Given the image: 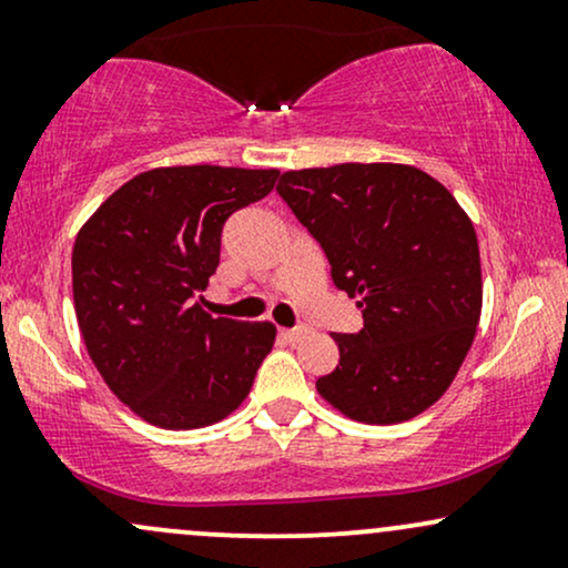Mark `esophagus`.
<instances>
[{"mask_svg":"<svg viewBox=\"0 0 568 568\" xmlns=\"http://www.w3.org/2000/svg\"><path fill=\"white\" fill-rule=\"evenodd\" d=\"M280 334L288 338V342H298V338L306 336V328H304V325H296V328H283Z\"/></svg>","mask_w":568,"mask_h":568,"instance_id":"esophagus-1","label":"esophagus"}]
</instances>
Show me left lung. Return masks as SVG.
<instances>
[{
	"instance_id": "left-lung-1",
	"label": "left lung",
	"mask_w": 568,
	"mask_h": 568,
	"mask_svg": "<svg viewBox=\"0 0 568 568\" xmlns=\"http://www.w3.org/2000/svg\"><path fill=\"white\" fill-rule=\"evenodd\" d=\"M277 194L363 312L357 334H331L338 366L317 393L366 425L414 419L452 387L480 321L470 216L440 181L395 162L288 171Z\"/></svg>"
}]
</instances>
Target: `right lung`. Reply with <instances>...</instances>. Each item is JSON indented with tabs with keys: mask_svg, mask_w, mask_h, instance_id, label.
<instances>
[{
	"mask_svg": "<svg viewBox=\"0 0 568 568\" xmlns=\"http://www.w3.org/2000/svg\"><path fill=\"white\" fill-rule=\"evenodd\" d=\"M277 175L154 168L116 189L77 234L71 283L84 347L149 425L207 427L251 393L275 325L211 317L197 298L219 266L226 219L266 197Z\"/></svg>",
	"mask_w": 568,
	"mask_h": 568,
	"instance_id": "right-lung-1",
	"label": "right lung"
}]
</instances>
